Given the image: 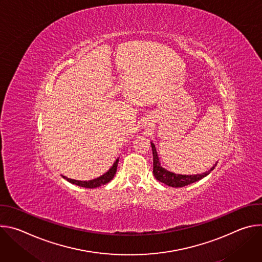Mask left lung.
Returning a JSON list of instances; mask_svg holds the SVG:
<instances>
[{
    "mask_svg": "<svg viewBox=\"0 0 262 262\" xmlns=\"http://www.w3.org/2000/svg\"><path fill=\"white\" fill-rule=\"evenodd\" d=\"M151 147H152V155H154V175H155V177L159 181H161L169 186H173V188H182V186H185V185L191 184L193 182H196V181L202 179L203 177L207 176L216 166V164H215L207 172L202 173V174H197V175L175 174L173 172L166 170L165 168H163L161 166L159 158H158V154H157V149H156V146L154 145V143H151Z\"/></svg>",
    "mask_w": 262,
    "mask_h": 262,
    "instance_id": "8db88e82",
    "label": "left lung"
}]
</instances>
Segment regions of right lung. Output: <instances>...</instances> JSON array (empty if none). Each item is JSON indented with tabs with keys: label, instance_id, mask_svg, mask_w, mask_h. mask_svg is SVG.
<instances>
[{
	"label": "right lung",
	"instance_id": "1",
	"mask_svg": "<svg viewBox=\"0 0 262 262\" xmlns=\"http://www.w3.org/2000/svg\"><path fill=\"white\" fill-rule=\"evenodd\" d=\"M118 162H119V159L116 160V162L113 164V166L111 167V169L104 173L103 175L95 178V179H92V180H88V181H81V180H76V179H70V178H67L66 176H63L64 179H66L67 181H69L70 183H73V184H77L79 186H83V188H87V189H93V188H97V186H100L101 184H105L107 183L108 181H111L112 179L114 178L115 174H116V171H117V166H118Z\"/></svg>",
	"mask_w": 262,
	"mask_h": 262
}]
</instances>
